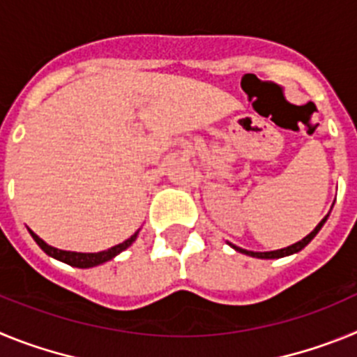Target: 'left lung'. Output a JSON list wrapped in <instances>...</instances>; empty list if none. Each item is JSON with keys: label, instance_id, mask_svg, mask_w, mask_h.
<instances>
[{"label": "left lung", "instance_id": "left-lung-1", "mask_svg": "<svg viewBox=\"0 0 357 357\" xmlns=\"http://www.w3.org/2000/svg\"><path fill=\"white\" fill-rule=\"evenodd\" d=\"M326 220H327V216L324 218V220H321V222L318 223L317 227H314L313 232H311V234L305 236V238L302 239V241L295 243V245H291V247L280 248V250H273V252H250V250H245V248L234 247V245H232V248H236V250L241 252V254L252 255V257H259V259H277V257H284V255H291V254H295V252H301L302 248H304L305 245H307V243L311 241V239H313L314 236L318 234V230H320V229H321V225H324V223H326Z\"/></svg>", "mask_w": 357, "mask_h": 357}]
</instances>
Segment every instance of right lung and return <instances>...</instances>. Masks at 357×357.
Here are the masks:
<instances>
[{
    "instance_id": "obj_1",
    "label": "right lung",
    "mask_w": 357,
    "mask_h": 357,
    "mask_svg": "<svg viewBox=\"0 0 357 357\" xmlns=\"http://www.w3.org/2000/svg\"><path fill=\"white\" fill-rule=\"evenodd\" d=\"M30 234H31V238L36 239L37 245H39L44 252H46V254L52 255V257H55V259L62 261V263H68V264H71V266H77V268H91V266H96V264L105 263V261H110L112 257H114V255H118L119 252H123L125 248L130 247L132 243L135 241V238H137V232H135V234L130 236L127 241L119 243V245L109 248V250L98 252V254H80V252H66V250H59V248H53V247H50V245H46V243L39 238V236L33 234L31 230H30Z\"/></svg>"
}]
</instances>
